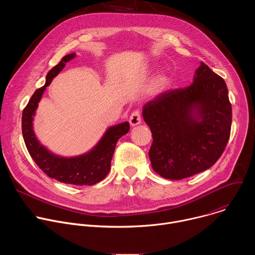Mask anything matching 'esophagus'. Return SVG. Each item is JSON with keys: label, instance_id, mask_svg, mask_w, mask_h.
I'll list each match as a JSON object with an SVG mask.
<instances>
[{"label": "esophagus", "instance_id": "esophagus-1", "mask_svg": "<svg viewBox=\"0 0 255 255\" xmlns=\"http://www.w3.org/2000/svg\"><path fill=\"white\" fill-rule=\"evenodd\" d=\"M129 123H130V125L133 127V126H137V125H139L140 123H141V115H140V112L139 111H134L132 114H131V116H130V118H129Z\"/></svg>", "mask_w": 255, "mask_h": 255}]
</instances>
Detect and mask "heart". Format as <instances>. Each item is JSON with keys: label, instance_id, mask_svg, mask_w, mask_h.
I'll return each mask as SVG.
<instances>
[{"label": "heart", "instance_id": "1", "mask_svg": "<svg viewBox=\"0 0 255 255\" xmlns=\"http://www.w3.org/2000/svg\"><path fill=\"white\" fill-rule=\"evenodd\" d=\"M165 83H166V77H165V76H161V77H159V78H158V80L156 81V84H155L154 89H155L156 91L161 90V89L164 87Z\"/></svg>", "mask_w": 255, "mask_h": 255}]
</instances>
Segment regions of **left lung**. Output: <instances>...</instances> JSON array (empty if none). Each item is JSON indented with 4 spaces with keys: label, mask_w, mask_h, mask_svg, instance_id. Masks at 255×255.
<instances>
[{
    "label": "left lung",
    "mask_w": 255,
    "mask_h": 255,
    "mask_svg": "<svg viewBox=\"0 0 255 255\" xmlns=\"http://www.w3.org/2000/svg\"><path fill=\"white\" fill-rule=\"evenodd\" d=\"M143 119L152 133V168L167 179H181L210 168L230 137L232 107L225 81L201 62L193 84L145 104Z\"/></svg>",
    "instance_id": "left-lung-1"
}]
</instances>
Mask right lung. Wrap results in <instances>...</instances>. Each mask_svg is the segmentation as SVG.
I'll return each mask as SVG.
<instances>
[{
    "label": "right lung",
    "instance_id": "1",
    "mask_svg": "<svg viewBox=\"0 0 255 255\" xmlns=\"http://www.w3.org/2000/svg\"><path fill=\"white\" fill-rule=\"evenodd\" d=\"M75 57L76 53L65 55L58 64L48 71L45 85L35 91L23 110L22 133L32 159L49 177L69 185L93 186L103 180L110 171L117 141L128 133L130 129L129 122L109 127L91 150L72 157L59 156L49 151L39 142L33 130V119L44 91L63 69L66 62Z\"/></svg>",
    "mask_w": 255,
    "mask_h": 255
}]
</instances>
